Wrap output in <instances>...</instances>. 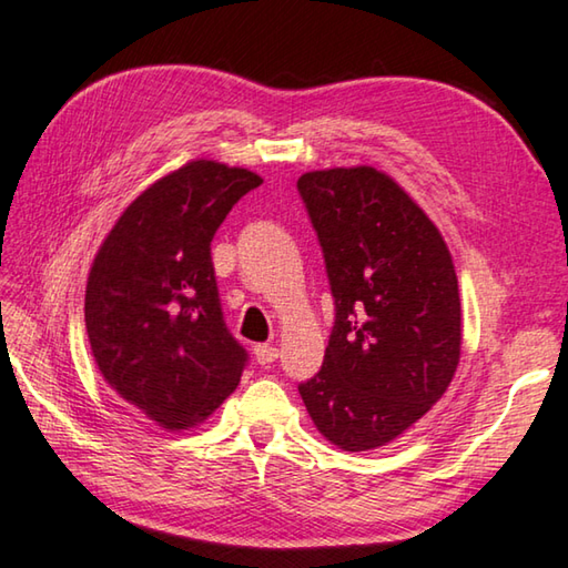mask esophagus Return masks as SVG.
<instances>
[{
  "mask_svg": "<svg viewBox=\"0 0 568 568\" xmlns=\"http://www.w3.org/2000/svg\"><path fill=\"white\" fill-rule=\"evenodd\" d=\"M253 353H255V361L261 363V365H271V363H275L277 361V348L275 345H271V343H261V345H255L253 348Z\"/></svg>",
  "mask_w": 568,
  "mask_h": 568,
  "instance_id": "esophagus-1",
  "label": "esophagus"
}]
</instances>
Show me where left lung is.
Instances as JSON below:
<instances>
[{
	"label": "left lung",
	"instance_id": "1",
	"mask_svg": "<svg viewBox=\"0 0 568 568\" xmlns=\"http://www.w3.org/2000/svg\"><path fill=\"white\" fill-rule=\"evenodd\" d=\"M297 192L335 301L321 371L297 390L331 444L386 446L426 416L456 373L454 261L428 215L376 168L305 172Z\"/></svg>",
	"mask_w": 568,
	"mask_h": 568
}]
</instances>
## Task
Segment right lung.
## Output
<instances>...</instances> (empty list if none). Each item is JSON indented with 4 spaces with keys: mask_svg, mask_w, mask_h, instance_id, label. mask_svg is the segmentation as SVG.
<instances>
[{
    "mask_svg": "<svg viewBox=\"0 0 568 568\" xmlns=\"http://www.w3.org/2000/svg\"><path fill=\"white\" fill-rule=\"evenodd\" d=\"M261 175L195 160L130 203L94 257L84 325L104 381L162 428L203 423L237 388L210 243Z\"/></svg>",
    "mask_w": 568,
    "mask_h": 568,
    "instance_id": "1",
    "label": "right lung"
}]
</instances>
